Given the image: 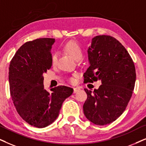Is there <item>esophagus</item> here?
<instances>
[{
	"label": "esophagus",
	"mask_w": 146,
	"mask_h": 146,
	"mask_svg": "<svg viewBox=\"0 0 146 146\" xmlns=\"http://www.w3.org/2000/svg\"><path fill=\"white\" fill-rule=\"evenodd\" d=\"M79 90H80V88H73V93H74V94L77 93V92H79Z\"/></svg>",
	"instance_id": "obj_1"
}]
</instances>
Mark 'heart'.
Here are the masks:
<instances>
[{
	"instance_id": "heart-1",
	"label": "heart",
	"mask_w": 146,
	"mask_h": 146,
	"mask_svg": "<svg viewBox=\"0 0 146 146\" xmlns=\"http://www.w3.org/2000/svg\"><path fill=\"white\" fill-rule=\"evenodd\" d=\"M64 49L75 60H79L82 59L84 54V52L82 46L78 42L76 41H69L64 45ZM52 61L53 64H55L57 61V54L56 53L52 54ZM70 81L71 82H74V78H71Z\"/></svg>"
}]
</instances>
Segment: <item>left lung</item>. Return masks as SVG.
Returning <instances> with one entry per match:
<instances>
[{"mask_svg": "<svg viewBox=\"0 0 146 146\" xmlns=\"http://www.w3.org/2000/svg\"><path fill=\"white\" fill-rule=\"evenodd\" d=\"M90 66L84 73V83L100 80L93 92L84 89L88 98L83 108L85 116L96 125L117 120L126 109L136 79L135 67L129 52L110 36H97L88 50Z\"/></svg>", "mask_w": 146, "mask_h": 146, "instance_id": "obj_1", "label": "left lung"}]
</instances>
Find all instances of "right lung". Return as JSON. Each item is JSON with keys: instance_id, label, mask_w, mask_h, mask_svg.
Here are the masks:
<instances>
[{"instance_id": "right-lung-1", "label": "right lung", "mask_w": 146, "mask_h": 146, "mask_svg": "<svg viewBox=\"0 0 146 146\" xmlns=\"http://www.w3.org/2000/svg\"><path fill=\"white\" fill-rule=\"evenodd\" d=\"M54 38H39L25 42L10 62V93L17 112L25 122L42 128L58 117L62 102L73 88L59 86L48 92L44 88L43 73L52 67Z\"/></svg>"}]
</instances>
